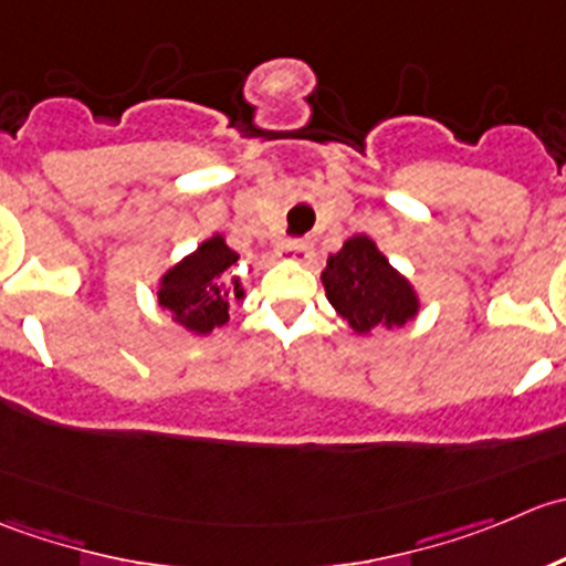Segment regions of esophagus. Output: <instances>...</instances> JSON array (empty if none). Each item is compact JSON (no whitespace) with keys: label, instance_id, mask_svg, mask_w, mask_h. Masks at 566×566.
Masks as SVG:
<instances>
[{"label":"esophagus","instance_id":"obj_1","mask_svg":"<svg viewBox=\"0 0 566 566\" xmlns=\"http://www.w3.org/2000/svg\"><path fill=\"white\" fill-rule=\"evenodd\" d=\"M283 253L296 259L300 264H307V261L313 259V242L311 239H289V242L283 244Z\"/></svg>","mask_w":566,"mask_h":566}]
</instances>
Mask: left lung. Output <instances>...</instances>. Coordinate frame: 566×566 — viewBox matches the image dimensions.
<instances>
[{
	"mask_svg": "<svg viewBox=\"0 0 566 566\" xmlns=\"http://www.w3.org/2000/svg\"><path fill=\"white\" fill-rule=\"evenodd\" d=\"M327 300L355 333L374 327H401L416 316L412 285L388 264L368 237H352L322 272Z\"/></svg>",
	"mask_w": 566,
	"mask_h": 566,
	"instance_id": "obj_1",
	"label": "left lung"
}]
</instances>
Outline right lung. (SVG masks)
<instances>
[{"label": "right lung", "instance_id": "obj_1", "mask_svg": "<svg viewBox=\"0 0 566 566\" xmlns=\"http://www.w3.org/2000/svg\"><path fill=\"white\" fill-rule=\"evenodd\" d=\"M237 259L239 255L220 237L209 239L200 244L198 253L184 259L161 277L159 305L172 313L178 324L200 335L222 327L233 300L242 296L239 283L226 277Z\"/></svg>", "mask_w": 566, "mask_h": 566}]
</instances>
